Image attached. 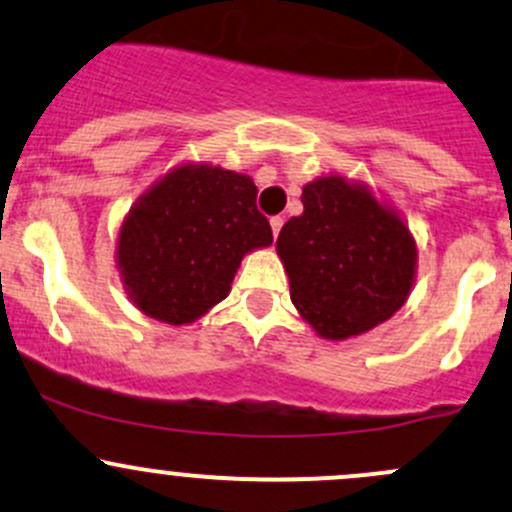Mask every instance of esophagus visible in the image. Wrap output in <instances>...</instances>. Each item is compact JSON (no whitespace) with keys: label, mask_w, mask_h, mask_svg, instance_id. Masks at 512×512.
Masks as SVG:
<instances>
[{"label":"esophagus","mask_w":512,"mask_h":512,"mask_svg":"<svg viewBox=\"0 0 512 512\" xmlns=\"http://www.w3.org/2000/svg\"><path fill=\"white\" fill-rule=\"evenodd\" d=\"M270 225H272V235L277 238L279 230H282V225H284V218L282 215H274V218H270Z\"/></svg>","instance_id":"1"}]
</instances>
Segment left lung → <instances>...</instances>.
<instances>
[{"label":"left lung","mask_w":512,"mask_h":512,"mask_svg":"<svg viewBox=\"0 0 512 512\" xmlns=\"http://www.w3.org/2000/svg\"><path fill=\"white\" fill-rule=\"evenodd\" d=\"M301 203L304 213L277 238L299 314L331 341L390 319L410 297L417 265L407 225L343 176L306 184Z\"/></svg>","instance_id":"left-lung-1"}]
</instances>
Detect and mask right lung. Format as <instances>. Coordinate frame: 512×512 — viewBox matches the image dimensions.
Wrapping results in <instances>:
<instances>
[{
    "instance_id": "right-lung-1",
    "label": "right lung",
    "mask_w": 512,
    "mask_h": 512,
    "mask_svg": "<svg viewBox=\"0 0 512 512\" xmlns=\"http://www.w3.org/2000/svg\"><path fill=\"white\" fill-rule=\"evenodd\" d=\"M272 242L250 176L186 164L149 188L120 230L129 299L164 324H191L228 297L245 252Z\"/></svg>"
}]
</instances>
